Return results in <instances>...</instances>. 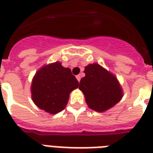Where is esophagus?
Listing matches in <instances>:
<instances>
[{"label": "esophagus", "mask_w": 153, "mask_h": 153, "mask_svg": "<svg viewBox=\"0 0 153 153\" xmlns=\"http://www.w3.org/2000/svg\"><path fill=\"white\" fill-rule=\"evenodd\" d=\"M76 79H78V81L80 82V80H81V76H80V75L79 74V75H77L76 76Z\"/></svg>", "instance_id": "esophagus-1"}]
</instances>
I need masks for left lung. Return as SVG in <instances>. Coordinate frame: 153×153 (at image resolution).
I'll use <instances>...</instances> for the list:
<instances>
[{
  "instance_id": "8db88e82",
  "label": "left lung",
  "mask_w": 153,
  "mask_h": 153,
  "mask_svg": "<svg viewBox=\"0 0 153 153\" xmlns=\"http://www.w3.org/2000/svg\"><path fill=\"white\" fill-rule=\"evenodd\" d=\"M79 88L85 95L91 109L103 112L116 105L122 98V91L117 79L97 63L85 67Z\"/></svg>"
}]
</instances>
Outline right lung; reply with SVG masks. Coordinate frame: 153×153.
Instances as JSON below:
<instances>
[{"label": "right lung", "instance_id": "1", "mask_svg": "<svg viewBox=\"0 0 153 153\" xmlns=\"http://www.w3.org/2000/svg\"><path fill=\"white\" fill-rule=\"evenodd\" d=\"M79 86V82L70 68L59 62L39 70L32 83V100L37 106L51 114L66 107L69 94Z\"/></svg>", "mask_w": 153, "mask_h": 153}]
</instances>
